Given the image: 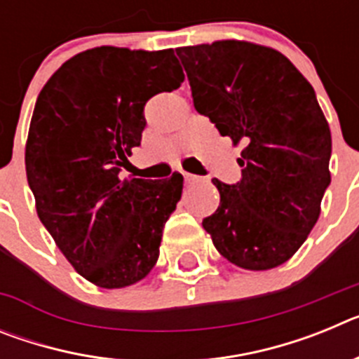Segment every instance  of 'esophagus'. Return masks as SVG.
Here are the masks:
<instances>
[{"label": "esophagus", "instance_id": "1", "mask_svg": "<svg viewBox=\"0 0 359 359\" xmlns=\"http://www.w3.org/2000/svg\"><path fill=\"white\" fill-rule=\"evenodd\" d=\"M183 177H185V183H199V182H201V177L196 176V174H190V172H183Z\"/></svg>", "mask_w": 359, "mask_h": 359}]
</instances>
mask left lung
<instances>
[{
  "instance_id": "8db88e82",
  "label": "left lung",
  "mask_w": 359,
  "mask_h": 359,
  "mask_svg": "<svg viewBox=\"0 0 359 359\" xmlns=\"http://www.w3.org/2000/svg\"><path fill=\"white\" fill-rule=\"evenodd\" d=\"M194 107L243 142L241 180H212L221 203L203 219L231 264L262 271L293 257L318 221L331 183V131L313 86L287 57L246 41L176 50Z\"/></svg>"
}]
</instances>
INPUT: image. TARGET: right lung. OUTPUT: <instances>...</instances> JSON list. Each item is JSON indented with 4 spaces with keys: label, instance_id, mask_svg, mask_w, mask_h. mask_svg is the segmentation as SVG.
<instances>
[{
    "label": "right lung",
    "instance_id": "add662e5",
    "mask_svg": "<svg viewBox=\"0 0 359 359\" xmlns=\"http://www.w3.org/2000/svg\"><path fill=\"white\" fill-rule=\"evenodd\" d=\"M183 81L172 50L98 46L66 61L37 97L25 152L37 215L97 286H131L156 264L183 176L151 182L120 172L142 142L145 102Z\"/></svg>",
    "mask_w": 359,
    "mask_h": 359
}]
</instances>
